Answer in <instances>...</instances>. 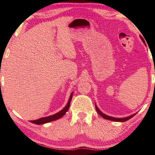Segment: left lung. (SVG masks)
Listing matches in <instances>:
<instances>
[{
	"label": "left lung",
	"mask_w": 155,
	"mask_h": 155,
	"mask_svg": "<svg viewBox=\"0 0 155 155\" xmlns=\"http://www.w3.org/2000/svg\"><path fill=\"white\" fill-rule=\"evenodd\" d=\"M95 107H96V109L97 112L98 113L99 115H101L102 117H103V118L106 119V120H111V121H114V122H126L129 119H130L131 117H133V116H135V114H134L133 115H130L129 116H127V117H111V116H109V115H107L106 114H104V113L102 112L101 110L98 109V107H97L96 104H95Z\"/></svg>",
	"instance_id": "8db88e82"
}]
</instances>
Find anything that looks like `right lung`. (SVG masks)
Segmentation results:
<instances>
[{
  "label": "right lung",
  "instance_id": "add662e5",
  "mask_svg": "<svg viewBox=\"0 0 155 155\" xmlns=\"http://www.w3.org/2000/svg\"><path fill=\"white\" fill-rule=\"evenodd\" d=\"M73 93L74 92H72L71 94H70V96L69 98V100H68L67 104L65 106L64 109L61 110V111H59L58 113H57V114H55L49 115V116L41 117V118L36 120H31V122H32V123H33V124H35L40 125V124H46V123H48V122H52V121H54V120H57L59 118H61V117L64 116V115L65 114V113L68 111V109H69V108H70V103H71V101L72 98Z\"/></svg>",
  "mask_w": 155,
  "mask_h": 155
}]
</instances>
